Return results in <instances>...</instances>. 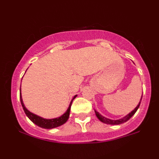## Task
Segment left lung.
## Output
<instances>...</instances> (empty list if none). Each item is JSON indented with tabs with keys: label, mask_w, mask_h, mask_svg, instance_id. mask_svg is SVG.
<instances>
[{
	"label": "left lung",
	"mask_w": 159,
	"mask_h": 159,
	"mask_svg": "<svg viewBox=\"0 0 159 159\" xmlns=\"http://www.w3.org/2000/svg\"><path fill=\"white\" fill-rule=\"evenodd\" d=\"M141 98H142V96H141V98H140V101H141ZM140 101L139 102V104L137 105V107L132 111V112L129 113V114H127L126 116H125L124 117L121 118V119H119V120H114L108 119V118L105 117V116H102V115L100 114L99 113H98V111H96V110H95V114H96L98 119L101 122H102V123H104L109 124V125H120V124L125 123V122L128 121V120H129L131 117H132L133 115L135 114V112L137 111H138V107H139V106H140Z\"/></svg>",
	"instance_id": "1"
}]
</instances>
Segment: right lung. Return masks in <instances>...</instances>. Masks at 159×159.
<instances>
[{
  "mask_svg": "<svg viewBox=\"0 0 159 159\" xmlns=\"http://www.w3.org/2000/svg\"><path fill=\"white\" fill-rule=\"evenodd\" d=\"M76 96H77V95H75V96H74L73 98L72 99V101H71L70 104H69L68 109H67L66 111L62 116L57 118H53V119H45V118L41 117V116H38V115H36L35 114H33L32 112H30V111H28L26 107H25L23 102L22 97H21V89H20V101H21L24 111H25V113L26 114L27 117L31 120L34 124H36V125H38V126L41 128H43V129H54V128L61 126V125H63V124H64L68 120L69 116V113H70L71 105H72V101H73V99L76 97Z\"/></svg>",
  "mask_w": 159,
  "mask_h": 159,
  "instance_id": "right-lung-1",
  "label": "right lung"
}]
</instances>
